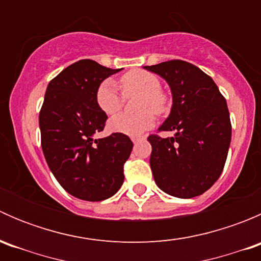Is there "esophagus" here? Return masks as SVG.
<instances>
[{"mask_svg": "<svg viewBox=\"0 0 261 261\" xmlns=\"http://www.w3.org/2000/svg\"><path fill=\"white\" fill-rule=\"evenodd\" d=\"M131 140H133V143H138L141 140V136H131Z\"/></svg>", "mask_w": 261, "mask_h": 261, "instance_id": "34e87169", "label": "esophagus"}]
</instances>
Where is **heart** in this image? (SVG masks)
Wrapping results in <instances>:
<instances>
[{"label":"heart","mask_w":261,"mask_h":261,"mask_svg":"<svg viewBox=\"0 0 261 261\" xmlns=\"http://www.w3.org/2000/svg\"><path fill=\"white\" fill-rule=\"evenodd\" d=\"M122 94L112 80H105L96 91V103L107 116H114L121 111L125 98L140 97L136 101L138 115H118L109 122L110 130L128 136H139L151 128L155 123V115H163L168 109V96L162 91L159 78L146 70L135 69L125 73L120 78Z\"/></svg>","instance_id":"b5f03b06"}]
</instances>
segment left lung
Returning <instances> with one entry per match:
<instances>
[{"instance_id":"8db88e82","label":"left lung","mask_w":261,"mask_h":261,"mask_svg":"<svg viewBox=\"0 0 261 261\" xmlns=\"http://www.w3.org/2000/svg\"><path fill=\"white\" fill-rule=\"evenodd\" d=\"M144 68L162 75L173 93L172 112L158 131L175 135L147 138L155 183L170 196H199L220 178L227 158L231 121L225 97L210 75L184 60Z\"/></svg>"}]
</instances>
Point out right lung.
Wrapping results in <instances>:
<instances>
[{
  "label": "right lung",
  "mask_w": 261,
  "mask_h": 261,
  "mask_svg": "<svg viewBox=\"0 0 261 261\" xmlns=\"http://www.w3.org/2000/svg\"><path fill=\"white\" fill-rule=\"evenodd\" d=\"M121 69L82 59L53 78L39 115L41 147L60 186L75 198L99 202L123 183V165L133 150L127 135L114 133L93 140L107 115L96 103L99 83Z\"/></svg>",
  "instance_id": "obj_1"
}]
</instances>
